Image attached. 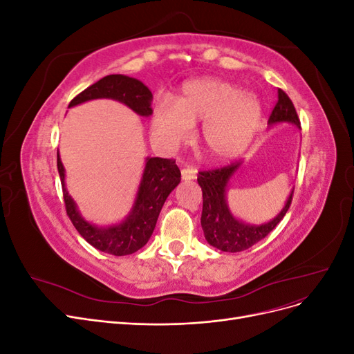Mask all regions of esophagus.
I'll use <instances>...</instances> for the list:
<instances>
[{"instance_id":"34e87169","label":"esophagus","mask_w":354,"mask_h":354,"mask_svg":"<svg viewBox=\"0 0 354 354\" xmlns=\"http://www.w3.org/2000/svg\"><path fill=\"white\" fill-rule=\"evenodd\" d=\"M196 169L194 168H183L181 169V178L183 180H194L196 178Z\"/></svg>"}]
</instances>
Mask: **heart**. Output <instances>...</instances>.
I'll return each mask as SVG.
<instances>
[{
  "label": "heart",
  "instance_id": "heart-1",
  "mask_svg": "<svg viewBox=\"0 0 354 354\" xmlns=\"http://www.w3.org/2000/svg\"><path fill=\"white\" fill-rule=\"evenodd\" d=\"M263 121V106L251 93L218 80H195L181 88L174 104L153 106L151 130L165 147L186 142L192 125L202 124L201 146L214 162H227L246 151Z\"/></svg>",
  "mask_w": 354,
  "mask_h": 354
}]
</instances>
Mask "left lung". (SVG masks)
<instances>
[{
    "mask_svg": "<svg viewBox=\"0 0 354 354\" xmlns=\"http://www.w3.org/2000/svg\"><path fill=\"white\" fill-rule=\"evenodd\" d=\"M277 122H292L297 127H301L299 125L294 103L288 97V94L281 88H277V102L270 113L269 125ZM239 167L241 160H234V162L226 167L199 171L198 176V183L202 189L203 198L201 217V226L203 234H205V239L208 241L209 245L226 252L245 251L251 248L257 242L264 239L285 217L294 196L292 190L283 209L279 212V216L269 223L261 224V226H250V224H245L236 220L227 208L226 189L230 177Z\"/></svg>",
    "mask_w": 354,
    "mask_h": 354,
    "instance_id": "obj_1",
    "label": "left lung"
}]
</instances>
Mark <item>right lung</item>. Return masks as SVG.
<instances>
[{"mask_svg": "<svg viewBox=\"0 0 354 354\" xmlns=\"http://www.w3.org/2000/svg\"><path fill=\"white\" fill-rule=\"evenodd\" d=\"M94 99H113L127 104L142 116L152 115V93L143 82L125 77V75H108L88 88L81 91L71 100L69 108L75 104ZM57 169L63 187L66 214L75 229L94 248L111 255H128L138 251L147 243L155 230L159 212L168 195L180 183V169L174 159L147 158L142 183L138 186L134 207L125 221L111 227H95L85 221L77 205L65 189V168L57 153Z\"/></svg>", "mask_w": 354, "mask_h": 354, "instance_id": "right-lung-1", "label": "right lung"}]
</instances>
